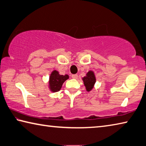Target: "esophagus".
<instances>
[{"instance_id": "esophagus-1", "label": "esophagus", "mask_w": 146, "mask_h": 146, "mask_svg": "<svg viewBox=\"0 0 146 146\" xmlns=\"http://www.w3.org/2000/svg\"><path fill=\"white\" fill-rule=\"evenodd\" d=\"M71 78H73V79H77L78 78V75H76V74H75V75H71Z\"/></svg>"}]
</instances>
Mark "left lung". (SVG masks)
Segmentation results:
<instances>
[{"instance_id":"1","label":"left lung","mask_w":146,"mask_h":146,"mask_svg":"<svg viewBox=\"0 0 146 146\" xmlns=\"http://www.w3.org/2000/svg\"><path fill=\"white\" fill-rule=\"evenodd\" d=\"M82 79L86 91L89 92V91L92 90L94 86H95L96 80H97L94 71L92 70H90L88 72L86 73V76L82 77Z\"/></svg>"}]
</instances>
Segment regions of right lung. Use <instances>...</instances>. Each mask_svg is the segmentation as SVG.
I'll use <instances>...</instances> for the list:
<instances>
[{
	"instance_id": "obj_1",
	"label": "right lung",
	"mask_w": 146,
	"mask_h": 146,
	"mask_svg": "<svg viewBox=\"0 0 146 146\" xmlns=\"http://www.w3.org/2000/svg\"><path fill=\"white\" fill-rule=\"evenodd\" d=\"M69 78V75H60L58 71L53 70L51 73L49 77L48 88L51 92H57L60 91L62 86L63 83Z\"/></svg>"
}]
</instances>
